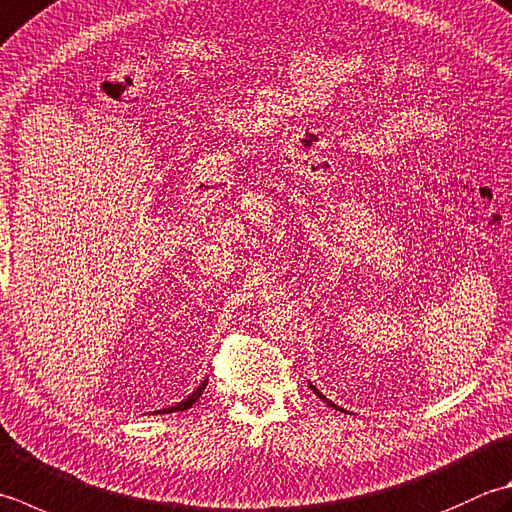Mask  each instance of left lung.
<instances>
[{"label":"left lung","mask_w":512,"mask_h":512,"mask_svg":"<svg viewBox=\"0 0 512 512\" xmlns=\"http://www.w3.org/2000/svg\"><path fill=\"white\" fill-rule=\"evenodd\" d=\"M310 388H313V393H317V397H319V399H324V402H326V404H328V406H333V408H339V406H335V404H333V402H330V399H326V397H324V395H322V393H319V390H317V388H315V386H313V384H310ZM339 410H342V408H339Z\"/></svg>","instance_id":"obj_1"}]
</instances>
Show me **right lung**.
Instances as JSON below:
<instances>
[{"label":"right lung","mask_w":512,"mask_h":512,"mask_svg":"<svg viewBox=\"0 0 512 512\" xmlns=\"http://www.w3.org/2000/svg\"><path fill=\"white\" fill-rule=\"evenodd\" d=\"M206 384H208V379H204L202 382V386H199L193 395H188L184 402H179V404H175V406H170V408H164V410H155V413H177V410H188L190 406H193L199 397H202V393H204V388H206Z\"/></svg>","instance_id":"obj_1"}]
</instances>
